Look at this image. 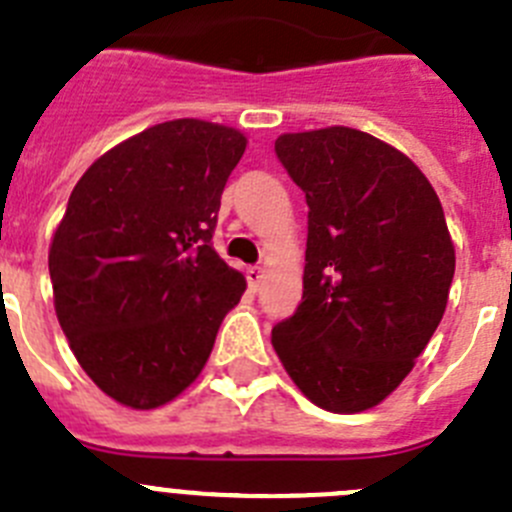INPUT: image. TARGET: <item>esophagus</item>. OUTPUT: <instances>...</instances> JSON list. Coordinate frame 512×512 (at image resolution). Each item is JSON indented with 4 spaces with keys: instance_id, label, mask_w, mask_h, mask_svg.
<instances>
[{
    "instance_id": "esophagus-1",
    "label": "esophagus",
    "mask_w": 512,
    "mask_h": 512,
    "mask_svg": "<svg viewBox=\"0 0 512 512\" xmlns=\"http://www.w3.org/2000/svg\"><path fill=\"white\" fill-rule=\"evenodd\" d=\"M246 279H248V287H251V292H259L261 281H264V269H261V266H251V269L246 271Z\"/></svg>"
}]
</instances>
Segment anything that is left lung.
Wrapping results in <instances>:
<instances>
[{
    "label": "left lung",
    "mask_w": 512,
    "mask_h": 512,
    "mask_svg": "<svg viewBox=\"0 0 512 512\" xmlns=\"http://www.w3.org/2000/svg\"><path fill=\"white\" fill-rule=\"evenodd\" d=\"M309 205L302 304L271 330L299 391L332 414L391 396L442 322L454 243L424 172L350 126L281 134Z\"/></svg>",
    "instance_id": "8db88e82"
}]
</instances>
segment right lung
Masks as SVG:
<instances>
[{"mask_svg":"<svg viewBox=\"0 0 512 512\" xmlns=\"http://www.w3.org/2000/svg\"><path fill=\"white\" fill-rule=\"evenodd\" d=\"M233 126L175 119L83 172L50 243L55 314L106 396L159 409L200 375L246 279L210 238L246 152Z\"/></svg>","mask_w":512,"mask_h":512,"instance_id":"right-lung-1","label":"right lung"}]
</instances>
